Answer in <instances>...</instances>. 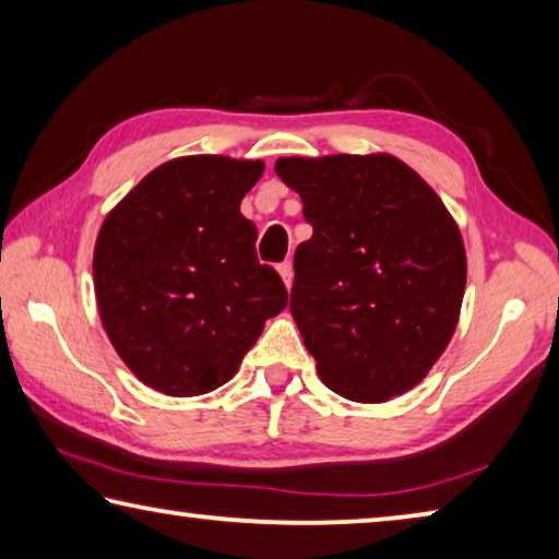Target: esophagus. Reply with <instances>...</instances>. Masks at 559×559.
Returning a JSON list of instances; mask_svg holds the SVG:
<instances>
[{
    "label": "esophagus",
    "instance_id": "obj_1",
    "mask_svg": "<svg viewBox=\"0 0 559 559\" xmlns=\"http://www.w3.org/2000/svg\"><path fill=\"white\" fill-rule=\"evenodd\" d=\"M278 273H281L283 283H286V288H290L293 286V263L290 261L278 263Z\"/></svg>",
    "mask_w": 559,
    "mask_h": 559
}]
</instances>
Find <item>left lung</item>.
<instances>
[{
	"label": "left lung",
	"mask_w": 559,
	"mask_h": 559,
	"mask_svg": "<svg viewBox=\"0 0 559 559\" xmlns=\"http://www.w3.org/2000/svg\"><path fill=\"white\" fill-rule=\"evenodd\" d=\"M313 236L296 249L290 313L318 374L353 402L419 384L447 349L466 288L456 222L392 155L283 157Z\"/></svg>",
	"instance_id": "left-lung-1"
}]
</instances>
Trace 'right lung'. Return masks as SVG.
I'll list each match as a JSON object with an SVG mask.
<instances>
[{
	"label": "right lung",
	"mask_w": 559,
	"mask_h": 559,
	"mask_svg": "<svg viewBox=\"0 0 559 559\" xmlns=\"http://www.w3.org/2000/svg\"><path fill=\"white\" fill-rule=\"evenodd\" d=\"M261 173L259 159H169L100 226L93 281L103 328L157 392L197 396L229 382L263 323L288 306L239 210Z\"/></svg>",
	"instance_id": "obj_1"
}]
</instances>
